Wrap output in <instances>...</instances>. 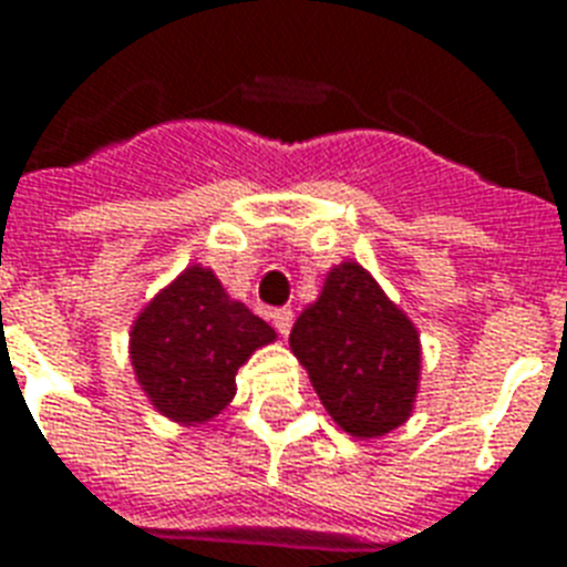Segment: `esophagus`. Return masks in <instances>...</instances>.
Wrapping results in <instances>:
<instances>
[{
	"label": "esophagus",
	"mask_w": 567,
	"mask_h": 567,
	"mask_svg": "<svg viewBox=\"0 0 567 567\" xmlns=\"http://www.w3.org/2000/svg\"><path fill=\"white\" fill-rule=\"evenodd\" d=\"M270 318H274L276 332H279L282 338H288V332H291V327H293V311L291 309H276Z\"/></svg>",
	"instance_id": "esophagus-1"
}]
</instances>
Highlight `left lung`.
I'll list each match as a JSON object with an SVG mask.
<instances>
[{"label": "left lung", "mask_w": 567, "mask_h": 567, "mask_svg": "<svg viewBox=\"0 0 567 567\" xmlns=\"http://www.w3.org/2000/svg\"><path fill=\"white\" fill-rule=\"evenodd\" d=\"M332 421L379 439L409 421L421 382V336L359 261H341L288 338Z\"/></svg>", "instance_id": "left-lung-1"}]
</instances>
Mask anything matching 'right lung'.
Here are the masks:
<instances>
[{
	"label": "right lung",
	"mask_w": 567,
	"mask_h": 567,
	"mask_svg": "<svg viewBox=\"0 0 567 567\" xmlns=\"http://www.w3.org/2000/svg\"><path fill=\"white\" fill-rule=\"evenodd\" d=\"M276 332L231 300L214 270L190 265L137 315L128 359L150 403L176 423H205L235 396V373Z\"/></svg>",
	"instance_id": "right-lung-1"
}]
</instances>
